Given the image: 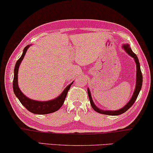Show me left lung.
<instances>
[{
	"label": "left lung",
	"instance_id": "left-lung-1",
	"mask_svg": "<svg viewBox=\"0 0 153 153\" xmlns=\"http://www.w3.org/2000/svg\"><path fill=\"white\" fill-rule=\"evenodd\" d=\"M122 48L123 49L126 51V53H127L128 55H129L131 57H132L134 59L135 62H136V87H135L134 91V94L131 98L130 100L126 103V105L125 106L123 107L122 108L118 110H101V109L98 108L95 103L93 101L92 97H91V94L90 92V90L88 88V98L89 100H90V102H91V105L93 109L96 111V112L100 113V114H108V115H120V114H122L123 113H124L126 111H127L128 109H129L133 105V104L135 102L136 98L139 94L140 89H141L142 87V84H143V76H142V73H141V70H140V63H139V60H138V58L135 53L133 52L131 48L130 45L128 44H124L122 45Z\"/></svg>",
	"mask_w": 153,
	"mask_h": 153
}]
</instances>
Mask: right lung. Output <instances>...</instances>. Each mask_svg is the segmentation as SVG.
I'll use <instances>...</instances> for the list:
<instances>
[{
	"instance_id": "add662e5",
	"label": "right lung",
	"mask_w": 153,
	"mask_h": 153,
	"mask_svg": "<svg viewBox=\"0 0 153 153\" xmlns=\"http://www.w3.org/2000/svg\"><path fill=\"white\" fill-rule=\"evenodd\" d=\"M31 45H27L24 48L22 55L15 64V69H14V79L13 84L14 93H15L17 98L19 99V100L20 101V102L23 105V106H25L29 112H32L33 114H46L56 112L62 107L63 103H64L67 92L70 88L72 84L74 83V81H72L70 84H69L59 96L51 100L38 101L32 100V99L29 98L28 97L26 96L25 94H23L18 86V80H17L18 79V70L19 65H20L22 61L25 57L26 53Z\"/></svg>"
}]
</instances>
